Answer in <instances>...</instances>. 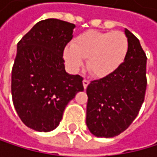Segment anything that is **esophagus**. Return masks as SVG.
I'll return each instance as SVG.
<instances>
[{"mask_svg": "<svg viewBox=\"0 0 157 157\" xmlns=\"http://www.w3.org/2000/svg\"><path fill=\"white\" fill-rule=\"evenodd\" d=\"M88 85H89V80H87V79H84V80H83V86H84V87H85V88H86Z\"/></svg>", "mask_w": 157, "mask_h": 157, "instance_id": "obj_1", "label": "esophagus"}]
</instances>
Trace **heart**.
<instances>
[{"mask_svg": "<svg viewBox=\"0 0 157 157\" xmlns=\"http://www.w3.org/2000/svg\"><path fill=\"white\" fill-rule=\"evenodd\" d=\"M128 50L129 40L123 32L90 30L78 36L73 45L66 47L64 58L72 71H79L87 58L89 71L97 77H105L122 64Z\"/></svg>", "mask_w": 157, "mask_h": 157, "instance_id": "1", "label": "heart"}]
</instances>
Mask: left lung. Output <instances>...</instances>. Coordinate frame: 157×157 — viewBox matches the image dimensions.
Masks as SVG:
<instances>
[{
    "mask_svg": "<svg viewBox=\"0 0 157 157\" xmlns=\"http://www.w3.org/2000/svg\"><path fill=\"white\" fill-rule=\"evenodd\" d=\"M129 50L124 61L111 74L87 86L86 125L99 137H113L127 129L144 101L147 57L138 40L124 30Z\"/></svg>",
    "mask_w": 157,
    "mask_h": 157,
    "instance_id": "left-lung-1",
    "label": "left lung"
}]
</instances>
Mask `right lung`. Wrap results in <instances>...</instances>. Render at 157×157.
Segmentation results:
<instances>
[{
  "mask_svg": "<svg viewBox=\"0 0 157 157\" xmlns=\"http://www.w3.org/2000/svg\"><path fill=\"white\" fill-rule=\"evenodd\" d=\"M74 28L57 19L44 20L17 43L11 93L17 115L29 128L56 129L69 101L84 90L83 77L66 72L63 59Z\"/></svg>",
  "mask_w": 157,
  "mask_h": 157,
  "instance_id": "1",
  "label": "right lung"
}]
</instances>
